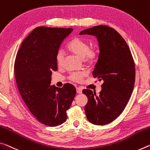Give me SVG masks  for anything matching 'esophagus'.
<instances>
[{
    "mask_svg": "<svg viewBox=\"0 0 150 150\" xmlns=\"http://www.w3.org/2000/svg\"><path fill=\"white\" fill-rule=\"evenodd\" d=\"M76 90H77V93L80 94V93H82V89H81V88L77 87V88H76Z\"/></svg>",
    "mask_w": 150,
    "mask_h": 150,
    "instance_id": "1",
    "label": "esophagus"
}]
</instances>
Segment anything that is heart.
<instances>
[{
  "label": "heart",
  "mask_w": 150,
  "mask_h": 150,
  "mask_svg": "<svg viewBox=\"0 0 150 150\" xmlns=\"http://www.w3.org/2000/svg\"><path fill=\"white\" fill-rule=\"evenodd\" d=\"M67 49L71 53L83 59V61L87 64H91L96 60L98 55L97 50L93 48H89V45L86 41L76 37L71 41L67 45ZM65 53L63 50L59 49L56 54V62L59 67L63 65ZM85 71L71 73L69 79L73 81L79 82L86 76Z\"/></svg>",
  "instance_id": "b5f03b06"
}]
</instances>
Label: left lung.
<instances>
[{
  "instance_id": "1",
  "label": "left lung",
  "mask_w": 150,
  "mask_h": 150,
  "mask_svg": "<svg viewBox=\"0 0 150 150\" xmlns=\"http://www.w3.org/2000/svg\"><path fill=\"white\" fill-rule=\"evenodd\" d=\"M79 35L97 38L99 54L93 76L103 81L99 95L91 90H83L88 98L86 117L94 125L108 124L123 112L132 96L135 76L134 59L126 42L112 28L98 25L82 30Z\"/></svg>"
}]
</instances>
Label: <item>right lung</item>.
Listing matches in <instances>:
<instances>
[{"instance_id": "obj_1", "label": "right lung", "mask_w": 150, "mask_h": 150, "mask_svg": "<svg viewBox=\"0 0 150 150\" xmlns=\"http://www.w3.org/2000/svg\"><path fill=\"white\" fill-rule=\"evenodd\" d=\"M73 28L39 27L24 40L16 54L15 75L23 101L37 120L54 127L66 122L67 111L76 94L73 85H51L57 70L56 54Z\"/></svg>"}]
</instances>
